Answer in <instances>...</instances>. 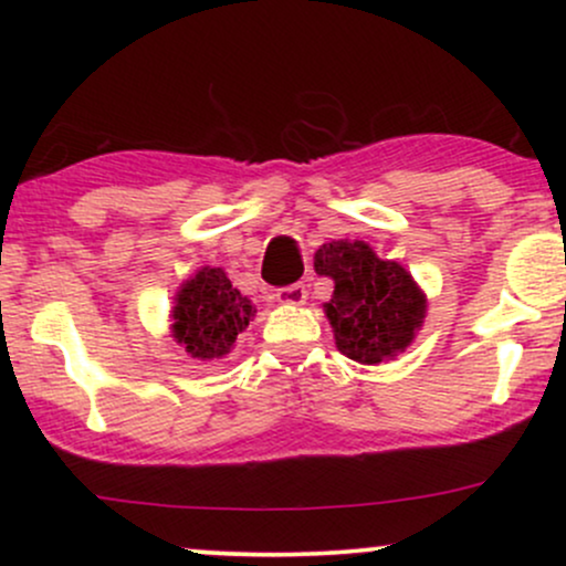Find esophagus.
Returning <instances> with one entry per match:
<instances>
[{
    "label": "esophagus",
    "mask_w": 566,
    "mask_h": 566,
    "mask_svg": "<svg viewBox=\"0 0 566 566\" xmlns=\"http://www.w3.org/2000/svg\"><path fill=\"white\" fill-rule=\"evenodd\" d=\"M305 297H308V290H305L303 282H295V284H290V287L276 290V301L279 303L301 305V303H305Z\"/></svg>",
    "instance_id": "obj_1"
}]
</instances>
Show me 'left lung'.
Segmentation results:
<instances>
[{"instance_id":"left-lung-1","label":"left lung","mask_w":566,"mask_h":566,"mask_svg":"<svg viewBox=\"0 0 566 566\" xmlns=\"http://www.w3.org/2000/svg\"><path fill=\"white\" fill-rule=\"evenodd\" d=\"M314 269L335 282L324 311L340 354L378 365L412 343L426 301L399 263L380 261L365 242H329L316 250Z\"/></svg>"}]
</instances>
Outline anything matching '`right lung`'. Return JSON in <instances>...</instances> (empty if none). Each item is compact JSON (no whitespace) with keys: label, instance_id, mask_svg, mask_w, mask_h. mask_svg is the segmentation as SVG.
<instances>
[{"label":"right lung","instance_id":"right-lung-1","mask_svg":"<svg viewBox=\"0 0 566 566\" xmlns=\"http://www.w3.org/2000/svg\"><path fill=\"white\" fill-rule=\"evenodd\" d=\"M255 311L220 269H201L180 287L172 308V335L193 359L229 354Z\"/></svg>","mask_w":566,"mask_h":566}]
</instances>
